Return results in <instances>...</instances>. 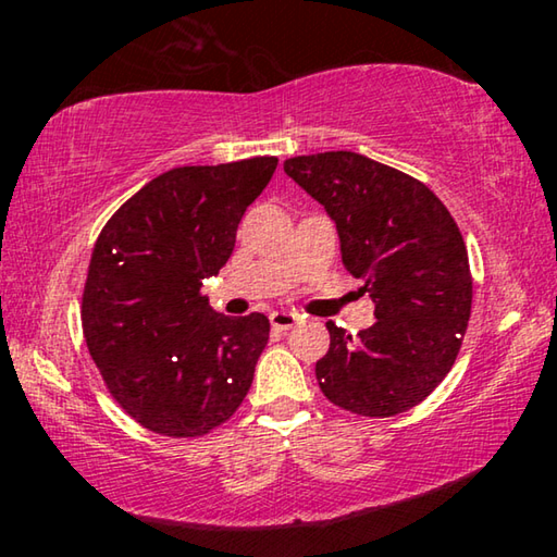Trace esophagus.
I'll return each mask as SVG.
<instances>
[{"label":"esophagus","mask_w":557,"mask_h":557,"mask_svg":"<svg viewBox=\"0 0 557 557\" xmlns=\"http://www.w3.org/2000/svg\"><path fill=\"white\" fill-rule=\"evenodd\" d=\"M299 322V314L295 312H272L270 314V324L272 329H280V332H287Z\"/></svg>","instance_id":"34e87169"}]
</instances>
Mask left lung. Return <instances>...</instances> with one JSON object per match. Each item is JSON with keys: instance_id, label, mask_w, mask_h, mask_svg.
<instances>
[{"instance_id": "1", "label": "left lung", "mask_w": 557, "mask_h": 557, "mask_svg": "<svg viewBox=\"0 0 557 557\" xmlns=\"http://www.w3.org/2000/svg\"><path fill=\"white\" fill-rule=\"evenodd\" d=\"M285 174L332 215L344 268L375 301V324L356 338L326 322L332 344L317 361L319 388L366 418L414 408L455 366L471 314L455 219L418 178L356 152L292 157Z\"/></svg>"}]
</instances>
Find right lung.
<instances>
[{"label": "right lung", "instance_id": "1", "mask_svg": "<svg viewBox=\"0 0 557 557\" xmlns=\"http://www.w3.org/2000/svg\"><path fill=\"white\" fill-rule=\"evenodd\" d=\"M275 169V157L169 169L98 235L83 336L112 398L157 435L201 437L250 391L268 317L213 312L201 287L228 262L243 213Z\"/></svg>", "mask_w": 557, "mask_h": 557}]
</instances>
